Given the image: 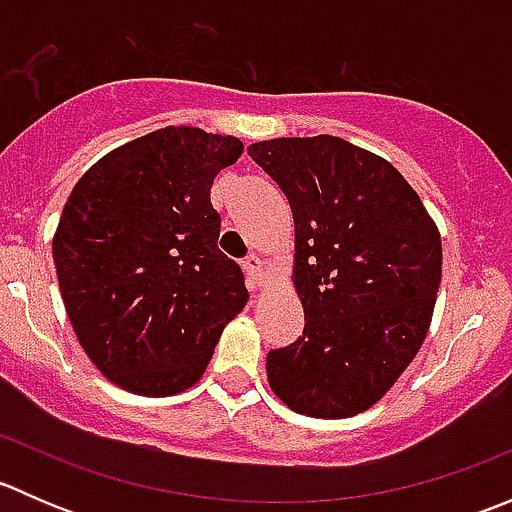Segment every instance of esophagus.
Wrapping results in <instances>:
<instances>
[{
  "label": "esophagus",
  "mask_w": 512,
  "mask_h": 512,
  "mask_svg": "<svg viewBox=\"0 0 512 512\" xmlns=\"http://www.w3.org/2000/svg\"><path fill=\"white\" fill-rule=\"evenodd\" d=\"M242 267H245V272L250 275V280L255 282V285H260L262 282V257L260 255H247L245 262H242Z\"/></svg>",
  "instance_id": "1"
}]
</instances>
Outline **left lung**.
Masks as SVG:
<instances>
[{
    "mask_svg": "<svg viewBox=\"0 0 512 512\" xmlns=\"http://www.w3.org/2000/svg\"><path fill=\"white\" fill-rule=\"evenodd\" d=\"M287 195L304 332L267 354L292 411L347 418L374 406L411 364L441 285V237L389 160L337 136L247 148Z\"/></svg>",
    "mask_w": 512,
    "mask_h": 512,
    "instance_id": "1",
    "label": "left lung"
}]
</instances>
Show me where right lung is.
Listing matches in <instances>:
<instances>
[{"label": "right lung", "mask_w": 512, "mask_h": 512, "mask_svg": "<svg viewBox=\"0 0 512 512\" xmlns=\"http://www.w3.org/2000/svg\"><path fill=\"white\" fill-rule=\"evenodd\" d=\"M240 156L232 136L160 128L91 165L66 200L51 245L61 297L84 352L126 391L193 386L250 297L210 203Z\"/></svg>", "instance_id": "right-lung-1"}]
</instances>
